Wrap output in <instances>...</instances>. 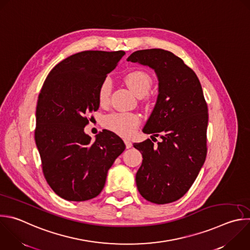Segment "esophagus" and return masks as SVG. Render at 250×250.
Listing matches in <instances>:
<instances>
[{
  "label": "esophagus",
  "instance_id": "1",
  "mask_svg": "<svg viewBox=\"0 0 250 250\" xmlns=\"http://www.w3.org/2000/svg\"><path fill=\"white\" fill-rule=\"evenodd\" d=\"M125 147H126L127 149L132 146V143H131L129 140H127V139H125Z\"/></svg>",
  "mask_w": 250,
  "mask_h": 250
}]
</instances>
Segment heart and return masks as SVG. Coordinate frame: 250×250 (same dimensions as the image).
I'll use <instances>...</instances> for the list:
<instances>
[{"label":"heart","mask_w":250,"mask_h":250,"mask_svg":"<svg viewBox=\"0 0 250 250\" xmlns=\"http://www.w3.org/2000/svg\"><path fill=\"white\" fill-rule=\"evenodd\" d=\"M125 81L129 89L137 96L143 97L146 95L151 86L152 78L151 76L143 70H133L128 72L125 76ZM112 92V81L110 78H105L98 89V101L100 104H106L110 98ZM140 119L136 114L125 113V112H116L112 113L104 118V126L115 133L128 137L134 133Z\"/></svg>","instance_id":"b5f03b06"}]
</instances>
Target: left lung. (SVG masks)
I'll return each instance as SVG.
<instances>
[{"instance_id": "obj_1", "label": "left lung", "mask_w": 250, "mask_h": 250, "mask_svg": "<svg viewBox=\"0 0 250 250\" xmlns=\"http://www.w3.org/2000/svg\"><path fill=\"white\" fill-rule=\"evenodd\" d=\"M127 62L151 67L159 81L157 101L142 131L162 140L133 144L143 158L137 189L152 203H171L188 191L206 159L208 108L202 87L195 72L172 52L139 50Z\"/></svg>"}]
</instances>
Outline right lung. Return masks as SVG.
I'll use <instances>...</instances> for the list:
<instances>
[{
    "label": "right lung",
    "mask_w": 250,
    "mask_h": 250,
    "mask_svg": "<svg viewBox=\"0 0 250 250\" xmlns=\"http://www.w3.org/2000/svg\"><path fill=\"white\" fill-rule=\"evenodd\" d=\"M124 51H83L49 72L36 107L35 142L44 177L56 194L85 201L102 191L109 169L125 149L114 132L103 130L94 142L84 132L85 117L99 108L98 89L124 57Z\"/></svg>",
    "instance_id": "obj_1"
}]
</instances>
